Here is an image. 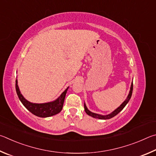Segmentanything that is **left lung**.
Masks as SVG:
<instances>
[{
  "label": "left lung",
  "mask_w": 156,
  "mask_h": 156,
  "mask_svg": "<svg viewBox=\"0 0 156 156\" xmlns=\"http://www.w3.org/2000/svg\"><path fill=\"white\" fill-rule=\"evenodd\" d=\"M132 91H133V81L132 82V84H131L130 90H129V94H128V96L127 97V99H125L123 101V103H122V104L119 106V107L117 108L115 110H114L112 112L110 113V114H107V115H101V114H96V113L92 112L90 111L88 109V108L86 107V105L85 103H84V110H85V112H86V114H88V115L93 117V118H95V119H103V120L112 119V117L117 115V114H118L120 112H121L122 110V109H123L125 107V105L127 104V103L129 102V101L131 99V97H132Z\"/></svg>",
  "instance_id": "1"
}]
</instances>
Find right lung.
<instances>
[{"instance_id":"obj_1","label":"right lung","mask_w":156,"mask_h":156,"mask_svg":"<svg viewBox=\"0 0 156 156\" xmlns=\"http://www.w3.org/2000/svg\"><path fill=\"white\" fill-rule=\"evenodd\" d=\"M68 88L69 87H68L62 92L61 95L53 101L44 103H34L27 101L23 97V95L21 94L18 86V80H16V90L19 99L30 112H31L35 116L41 117V118H46V117L55 115V114L59 113L62 111L66 94Z\"/></svg>"}]
</instances>
